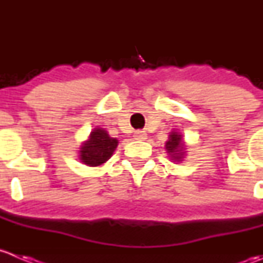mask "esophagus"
Masks as SVG:
<instances>
[{"label": "esophagus", "mask_w": 263, "mask_h": 263, "mask_svg": "<svg viewBox=\"0 0 263 263\" xmlns=\"http://www.w3.org/2000/svg\"><path fill=\"white\" fill-rule=\"evenodd\" d=\"M134 137H135V139L143 140V139H145V138H147V134H145V133L142 132V130H135L134 132Z\"/></svg>", "instance_id": "obj_1"}]
</instances>
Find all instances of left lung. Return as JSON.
<instances>
[{
  "mask_svg": "<svg viewBox=\"0 0 263 263\" xmlns=\"http://www.w3.org/2000/svg\"><path fill=\"white\" fill-rule=\"evenodd\" d=\"M166 149L175 160H181L184 153V144L181 142V135L179 133H171L168 140L166 142Z\"/></svg>",
  "mask_w": 263,
  "mask_h": 263,
  "instance_id": "obj_1",
  "label": "left lung"
}]
</instances>
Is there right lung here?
I'll use <instances>...</instances> for the list:
<instances>
[{
  "instance_id": "1",
  "label": "right lung",
  "mask_w": 263,
  "mask_h": 263,
  "mask_svg": "<svg viewBox=\"0 0 263 263\" xmlns=\"http://www.w3.org/2000/svg\"><path fill=\"white\" fill-rule=\"evenodd\" d=\"M118 147V139L111 138L105 129H96L90 133L88 142L80 148V160L89 166L102 165L112 156Z\"/></svg>"
}]
</instances>
